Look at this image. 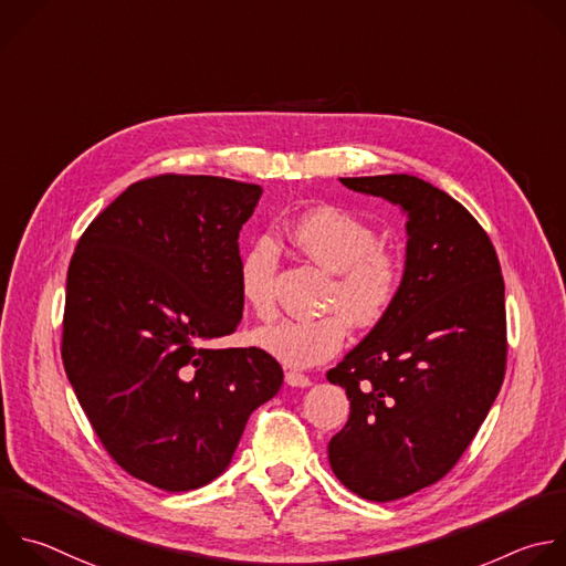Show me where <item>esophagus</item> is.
Listing matches in <instances>:
<instances>
[{
    "instance_id": "1",
    "label": "esophagus",
    "mask_w": 566,
    "mask_h": 566,
    "mask_svg": "<svg viewBox=\"0 0 566 566\" xmlns=\"http://www.w3.org/2000/svg\"><path fill=\"white\" fill-rule=\"evenodd\" d=\"M284 380H286L289 387H297V389L311 387V378H308V375L300 373V370H286L284 373Z\"/></svg>"
}]
</instances>
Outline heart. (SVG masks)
<instances>
[{
    "label": "heart",
    "mask_w": 566,
    "mask_h": 566,
    "mask_svg": "<svg viewBox=\"0 0 566 566\" xmlns=\"http://www.w3.org/2000/svg\"><path fill=\"white\" fill-rule=\"evenodd\" d=\"M291 244L324 271L333 273L326 306L342 311L355 326H375L394 308L400 284V260L380 247L378 233L357 216L319 207L300 216L291 231ZM277 244L262 235L253 240L238 264L242 302L258 315L275 313ZM339 313L315 319H277L255 331V344L286 366L306 368L333 357L348 337V323Z\"/></svg>",
    "instance_id": "obj_1"
}]
</instances>
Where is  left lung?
I'll list each match as a JSON object with an SVG mask.
<instances>
[{
  "instance_id": "left-lung-1",
  "label": "left lung",
  "mask_w": 566,
  "mask_h": 566,
  "mask_svg": "<svg viewBox=\"0 0 566 566\" xmlns=\"http://www.w3.org/2000/svg\"><path fill=\"white\" fill-rule=\"evenodd\" d=\"M407 216L398 300L326 373L350 400L328 442L335 478L373 502L444 478L495 402L506 361L504 282L475 218L433 184L400 172L344 177Z\"/></svg>"
}]
</instances>
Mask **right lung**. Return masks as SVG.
<instances>
[{"instance_id":"1","label":"right lung","mask_w":566,"mask_h":566,"mask_svg":"<svg viewBox=\"0 0 566 566\" xmlns=\"http://www.w3.org/2000/svg\"><path fill=\"white\" fill-rule=\"evenodd\" d=\"M260 198L258 184L211 175L135 181L71 260L69 382L113 460L157 489L222 475L249 416L282 387L266 350L211 346L242 319L238 238Z\"/></svg>"}]
</instances>
